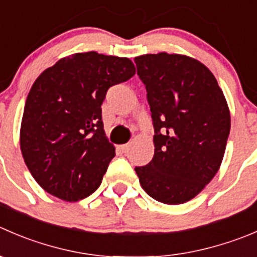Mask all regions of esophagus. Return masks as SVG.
Here are the masks:
<instances>
[{"mask_svg": "<svg viewBox=\"0 0 257 257\" xmlns=\"http://www.w3.org/2000/svg\"><path fill=\"white\" fill-rule=\"evenodd\" d=\"M129 148H131V144H121V146H118V151L120 153H128Z\"/></svg>", "mask_w": 257, "mask_h": 257, "instance_id": "obj_1", "label": "esophagus"}]
</instances>
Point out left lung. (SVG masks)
Segmentation results:
<instances>
[{"label":"left lung","instance_id":"obj_1","mask_svg":"<svg viewBox=\"0 0 257 257\" xmlns=\"http://www.w3.org/2000/svg\"><path fill=\"white\" fill-rule=\"evenodd\" d=\"M147 89L154 156L136 167L147 195L167 205L192 200L220 169L231 128L230 110L213 74L179 54L134 59Z\"/></svg>","mask_w":257,"mask_h":257}]
</instances>
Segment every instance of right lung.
<instances>
[{
  "label": "right lung",
  "mask_w": 257,
  "mask_h": 257,
  "mask_svg": "<svg viewBox=\"0 0 257 257\" xmlns=\"http://www.w3.org/2000/svg\"><path fill=\"white\" fill-rule=\"evenodd\" d=\"M136 74L128 57L95 51L64 57L35 80L25 104L20 147L30 173L69 202L96 191L115 148L101 120L106 91Z\"/></svg>",
  "instance_id": "obj_1"
}]
</instances>
